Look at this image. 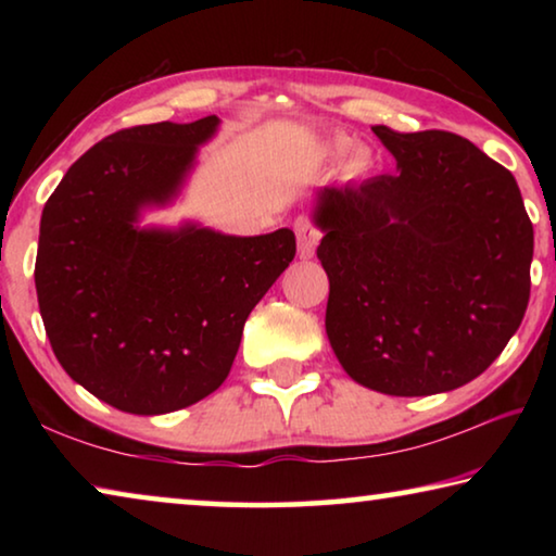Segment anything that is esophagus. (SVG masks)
<instances>
[{"label":"esophagus","mask_w":556,"mask_h":556,"mask_svg":"<svg viewBox=\"0 0 556 556\" xmlns=\"http://www.w3.org/2000/svg\"><path fill=\"white\" fill-rule=\"evenodd\" d=\"M294 230H296V242H299L301 257H312L316 244H318V238H321V232H318L306 218H299L294 223Z\"/></svg>","instance_id":"34e87169"}]
</instances>
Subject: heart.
Here are the masks:
<instances>
[{
	"mask_svg": "<svg viewBox=\"0 0 556 556\" xmlns=\"http://www.w3.org/2000/svg\"><path fill=\"white\" fill-rule=\"evenodd\" d=\"M345 149H348V144H345V142H333V144H331V154H343ZM363 164H365L363 154H357V156L353 159V166H355V168H361Z\"/></svg>",
	"mask_w": 556,
	"mask_h": 556,
	"instance_id": "heart-1",
	"label": "heart"
}]
</instances>
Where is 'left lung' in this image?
<instances>
[{
	"label": "left lung",
	"instance_id": "obj_1",
	"mask_svg": "<svg viewBox=\"0 0 556 556\" xmlns=\"http://www.w3.org/2000/svg\"><path fill=\"white\" fill-rule=\"evenodd\" d=\"M397 172L324 186L326 333L363 388L421 397L478 378L522 324L532 223L505 166L451 131L372 127Z\"/></svg>",
	"mask_w": 556,
	"mask_h": 556
}]
</instances>
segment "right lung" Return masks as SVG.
Returning a JSON list of instances; mask_svg holds the SVG:
<instances>
[{
	"label": "right lung",
	"instance_id": "right-lung-1",
	"mask_svg": "<svg viewBox=\"0 0 556 556\" xmlns=\"http://www.w3.org/2000/svg\"><path fill=\"white\" fill-rule=\"evenodd\" d=\"M220 119L156 122L88 149L41 213L36 294L63 370L129 414H166L228 378L242 326L296 255L279 228L238 238L142 225L181 193Z\"/></svg>",
	"mask_w": 556,
	"mask_h": 556
}]
</instances>
